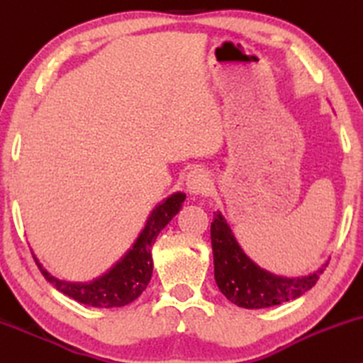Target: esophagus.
<instances>
[{"label":"esophagus","instance_id":"1","mask_svg":"<svg viewBox=\"0 0 363 363\" xmlns=\"http://www.w3.org/2000/svg\"><path fill=\"white\" fill-rule=\"evenodd\" d=\"M186 186L189 194L193 196H206L211 187V179H209L208 172L203 169H194L187 174Z\"/></svg>","mask_w":363,"mask_h":363}]
</instances>
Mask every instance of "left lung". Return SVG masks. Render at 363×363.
Returning <instances> with one entry per match:
<instances>
[{"instance_id": "1", "label": "left lung", "mask_w": 363, "mask_h": 363, "mask_svg": "<svg viewBox=\"0 0 363 363\" xmlns=\"http://www.w3.org/2000/svg\"><path fill=\"white\" fill-rule=\"evenodd\" d=\"M211 247L215 260V281L225 298L245 309L277 306L308 292L328 264L304 277L274 276L255 265L240 248L221 213L211 223Z\"/></svg>"}]
</instances>
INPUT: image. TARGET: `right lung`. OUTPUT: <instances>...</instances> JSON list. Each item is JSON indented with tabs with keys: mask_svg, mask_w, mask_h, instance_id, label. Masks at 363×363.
Wrapping results in <instances>:
<instances>
[{
	"mask_svg": "<svg viewBox=\"0 0 363 363\" xmlns=\"http://www.w3.org/2000/svg\"><path fill=\"white\" fill-rule=\"evenodd\" d=\"M186 194L176 193L159 204L152 215L148 216L145 228H143L133 248L121 259L111 270L93 282H65L52 277L42 265H37L57 291L69 296L77 303L87 304L94 308H120L132 303L147 289L150 282L152 270V245L155 243L159 233L165 225L177 215L184 203Z\"/></svg>",
	"mask_w": 363,
	"mask_h": 363,
	"instance_id": "1",
	"label": "right lung"
}]
</instances>
